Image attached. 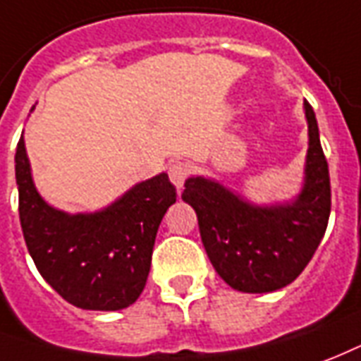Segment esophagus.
Here are the masks:
<instances>
[{
	"instance_id": "obj_1",
	"label": "esophagus",
	"mask_w": 361,
	"mask_h": 361,
	"mask_svg": "<svg viewBox=\"0 0 361 361\" xmlns=\"http://www.w3.org/2000/svg\"><path fill=\"white\" fill-rule=\"evenodd\" d=\"M190 173H192L190 163L175 161L169 165V178H171V183L175 184L177 188H183L184 180L190 177Z\"/></svg>"
}]
</instances>
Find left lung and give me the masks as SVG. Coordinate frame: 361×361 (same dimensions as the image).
Returning a JSON list of instances; mask_svg holds the SVG:
<instances>
[{
  "label": "left lung",
  "mask_w": 361,
  "mask_h": 361,
  "mask_svg": "<svg viewBox=\"0 0 361 361\" xmlns=\"http://www.w3.org/2000/svg\"><path fill=\"white\" fill-rule=\"evenodd\" d=\"M304 186L286 204L256 206L213 178L190 177L183 200L198 215L200 236L219 277L235 290L273 292L290 285L314 257L331 213L329 165L312 105Z\"/></svg>",
  "instance_id": "1"
}]
</instances>
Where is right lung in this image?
<instances>
[{
	"label": "right lung",
	"instance_id": "1",
	"mask_svg": "<svg viewBox=\"0 0 361 361\" xmlns=\"http://www.w3.org/2000/svg\"><path fill=\"white\" fill-rule=\"evenodd\" d=\"M18 217L40 275L69 304L115 312L134 304L146 286L157 228L177 190L167 173L134 184L96 213H65L34 186L25 138L15 154Z\"/></svg>",
	"mask_w": 361,
	"mask_h": 361
}]
</instances>
